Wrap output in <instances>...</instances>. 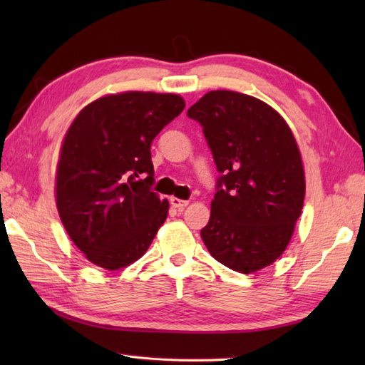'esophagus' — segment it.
Instances as JSON below:
<instances>
[{
  "mask_svg": "<svg viewBox=\"0 0 365 365\" xmlns=\"http://www.w3.org/2000/svg\"><path fill=\"white\" fill-rule=\"evenodd\" d=\"M170 205L177 208V210H183V208L188 205V200H182L178 197H170Z\"/></svg>",
  "mask_w": 365,
  "mask_h": 365,
  "instance_id": "1",
  "label": "esophagus"
}]
</instances>
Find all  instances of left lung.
<instances>
[{"label": "left lung", "instance_id": "1", "mask_svg": "<svg viewBox=\"0 0 365 365\" xmlns=\"http://www.w3.org/2000/svg\"><path fill=\"white\" fill-rule=\"evenodd\" d=\"M188 118L202 125L221 174L210 221L200 230L208 252L250 274L281 255L304 204V169L292 130L262 100L212 91Z\"/></svg>", "mask_w": 365, "mask_h": 365}]
</instances>
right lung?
Returning <instances> with one entry per match:
<instances>
[{"instance_id":"add662e5","label":"right lung","mask_w":365,"mask_h":365,"mask_svg":"<svg viewBox=\"0 0 365 365\" xmlns=\"http://www.w3.org/2000/svg\"><path fill=\"white\" fill-rule=\"evenodd\" d=\"M175 94L123 92L83 108L66 133L56 170L58 212L94 265L119 269L149 250L169 202L152 191L150 145L183 111Z\"/></svg>"}]
</instances>
